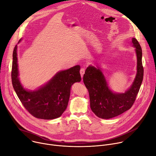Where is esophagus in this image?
Wrapping results in <instances>:
<instances>
[{
	"label": "esophagus",
	"instance_id": "34e87169",
	"mask_svg": "<svg viewBox=\"0 0 156 156\" xmlns=\"http://www.w3.org/2000/svg\"><path fill=\"white\" fill-rule=\"evenodd\" d=\"M84 72H85V69H84V68H81V69H80V75H81V78L83 77V75H84Z\"/></svg>",
	"mask_w": 156,
	"mask_h": 156
}]
</instances>
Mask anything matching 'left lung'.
Instances as JSON below:
<instances>
[{"instance_id": "1", "label": "left lung", "mask_w": 156, "mask_h": 156, "mask_svg": "<svg viewBox=\"0 0 156 156\" xmlns=\"http://www.w3.org/2000/svg\"><path fill=\"white\" fill-rule=\"evenodd\" d=\"M137 58V72L130 87L124 93L111 90L100 65H90L83 76V82L88 90L90 108L98 118L110 119L129 109L136 100L143 82L144 69L142 63V49L135 38H132Z\"/></svg>"}]
</instances>
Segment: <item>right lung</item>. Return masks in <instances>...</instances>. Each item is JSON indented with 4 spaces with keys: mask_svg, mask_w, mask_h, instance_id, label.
<instances>
[{
    "mask_svg": "<svg viewBox=\"0 0 156 156\" xmlns=\"http://www.w3.org/2000/svg\"><path fill=\"white\" fill-rule=\"evenodd\" d=\"M80 70V66L76 65L59 71L43 85L34 90H29L23 87L19 78L17 45L13 51V89L25 109L37 118L54 119L62 116L67 108L72 86L81 80Z\"/></svg>",
    "mask_w": 156,
    "mask_h": 156,
    "instance_id": "1",
    "label": "right lung"
}]
</instances>
